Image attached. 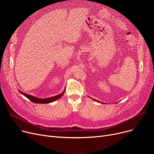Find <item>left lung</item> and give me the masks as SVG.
Wrapping results in <instances>:
<instances>
[{
	"label": "left lung",
	"mask_w": 154,
	"mask_h": 154,
	"mask_svg": "<svg viewBox=\"0 0 154 154\" xmlns=\"http://www.w3.org/2000/svg\"><path fill=\"white\" fill-rule=\"evenodd\" d=\"M93 100H95V101H97V102H100V103H102V102H99V101H98V100H95V99H93Z\"/></svg>",
	"instance_id": "1"
}]
</instances>
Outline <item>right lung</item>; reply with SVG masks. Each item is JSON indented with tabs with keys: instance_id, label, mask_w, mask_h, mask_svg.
I'll return each mask as SVG.
<instances>
[{
	"instance_id": "obj_1",
	"label": "right lung",
	"mask_w": 154,
	"mask_h": 154,
	"mask_svg": "<svg viewBox=\"0 0 154 154\" xmlns=\"http://www.w3.org/2000/svg\"><path fill=\"white\" fill-rule=\"evenodd\" d=\"M19 91L20 94H22V95H23L24 96L26 97L27 99H29L30 101H32V102H34V103H51V102H54L56 100L59 99V98H60L65 92V91H63V92H62L61 94H60L51 97L45 98V99H40V98L36 97L30 95L26 94V93H23V92H22L20 91Z\"/></svg>"
}]
</instances>
